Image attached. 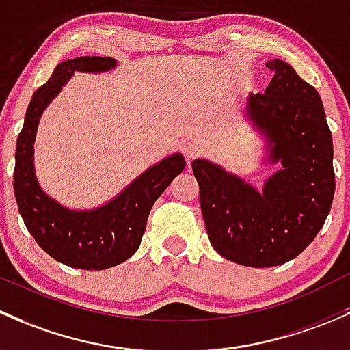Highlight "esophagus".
Returning a JSON list of instances; mask_svg holds the SVG:
<instances>
[{"label":"esophagus","instance_id":"1","mask_svg":"<svg viewBox=\"0 0 350 350\" xmlns=\"http://www.w3.org/2000/svg\"><path fill=\"white\" fill-rule=\"evenodd\" d=\"M200 151H202V146L197 142H193V139H190V142H187L185 145H183V153H185V158L187 161H189V165L193 158L199 157Z\"/></svg>","mask_w":350,"mask_h":350}]
</instances>
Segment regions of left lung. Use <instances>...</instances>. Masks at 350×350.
I'll list each match as a JSON object with an SVG mask.
<instances>
[{
  "label": "left lung",
  "mask_w": 350,
  "mask_h": 350,
  "mask_svg": "<svg viewBox=\"0 0 350 350\" xmlns=\"http://www.w3.org/2000/svg\"><path fill=\"white\" fill-rule=\"evenodd\" d=\"M266 91L247 97V121L282 168L262 192L207 160L192 161L212 247L229 261L269 268L297 258L322 229L336 192L332 133L322 99L283 60Z\"/></svg>",
  "instance_id": "1"
}]
</instances>
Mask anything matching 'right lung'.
Wrapping results in <instances>:
<instances>
[{
    "label": "right lung",
    "instance_id": "1",
    "mask_svg": "<svg viewBox=\"0 0 350 350\" xmlns=\"http://www.w3.org/2000/svg\"><path fill=\"white\" fill-rule=\"evenodd\" d=\"M111 57H77L60 62L30 100L16 142L13 189L25 226L46 254L81 269H106L136 253L153 204L185 168L180 153L148 168L111 202L94 211H68L40 189L33 168V143L43 109L74 72H106Z\"/></svg>",
    "mask_w": 350,
    "mask_h": 350
}]
</instances>
